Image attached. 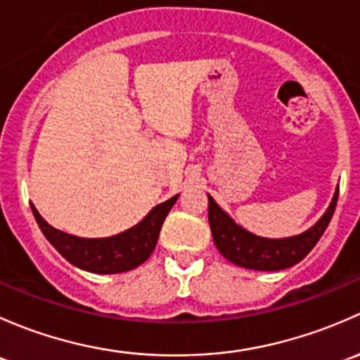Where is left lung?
<instances>
[{
	"label": "left lung",
	"mask_w": 360,
	"mask_h": 360,
	"mask_svg": "<svg viewBox=\"0 0 360 360\" xmlns=\"http://www.w3.org/2000/svg\"><path fill=\"white\" fill-rule=\"evenodd\" d=\"M338 191L340 187L333 195L331 205L314 227H310L303 234L284 237V239H266V237L251 234L246 229L237 225L214 202V199L207 195V220H210L214 244L229 262L244 266V269L265 270V272L290 269L302 262L314 250L317 240L328 229L333 213H335L336 202H338Z\"/></svg>",
	"instance_id": "obj_1"
}]
</instances>
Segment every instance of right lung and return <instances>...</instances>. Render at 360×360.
Masks as SVG:
<instances>
[{"mask_svg":"<svg viewBox=\"0 0 360 360\" xmlns=\"http://www.w3.org/2000/svg\"><path fill=\"white\" fill-rule=\"evenodd\" d=\"M176 199L179 194L153 207L149 214L135 227L102 239H86V237L65 234L51 227L38 213L34 205H31V210L44 237L65 260L94 274H120L136 269L150 257L158 244L162 221L168 217Z\"/></svg>","mask_w":360,"mask_h":360,"instance_id":"obj_1","label":"right lung"}]
</instances>
